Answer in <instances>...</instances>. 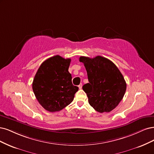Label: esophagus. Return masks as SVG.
Returning a JSON list of instances; mask_svg holds the SVG:
<instances>
[{
	"mask_svg": "<svg viewBox=\"0 0 154 154\" xmlns=\"http://www.w3.org/2000/svg\"><path fill=\"white\" fill-rule=\"evenodd\" d=\"M78 86H79V88L80 89V90H81V89H82V84H79V85Z\"/></svg>",
	"mask_w": 154,
	"mask_h": 154,
	"instance_id": "obj_1",
	"label": "esophagus"
}]
</instances>
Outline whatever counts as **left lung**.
Segmentation results:
<instances>
[{"mask_svg": "<svg viewBox=\"0 0 154 154\" xmlns=\"http://www.w3.org/2000/svg\"><path fill=\"white\" fill-rule=\"evenodd\" d=\"M89 83L82 86L88 102L99 112L113 110L122 100L127 88L126 82L117 66L109 59L100 56L94 58L81 56Z\"/></svg>", "mask_w": 154, "mask_h": 154, "instance_id": "left-lung-1", "label": "left lung"}]
</instances>
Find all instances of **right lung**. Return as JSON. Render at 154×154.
<instances>
[{"label": "right lung", "instance_id": "1", "mask_svg": "<svg viewBox=\"0 0 154 154\" xmlns=\"http://www.w3.org/2000/svg\"><path fill=\"white\" fill-rule=\"evenodd\" d=\"M71 59L54 56L42 63L34 76L32 90L40 105L49 112L62 110L79 90L68 72Z\"/></svg>", "mask_w": 154, "mask_h": 154}]
</instances>
